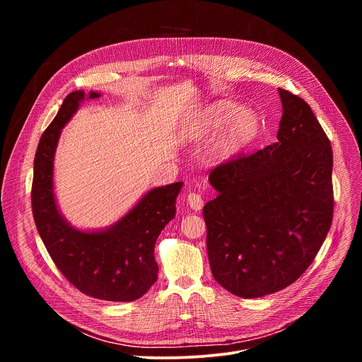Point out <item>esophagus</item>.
I'll return each mask as SVG.
<instances>
[{
    "label": "esophagus",
    "mask_w": 362,
    "mask_h": 362,
    "mask_svg": "<svg viewBox=\"0 0 362 362\" xmlns=\"http://www.w3.org/2000/svg\"><path fill=\"white\" fill-rule=\"evenodd\" d=\"M187 203L190 206V209L193 211H200L202 206H203V199L199 193H194V192H190L187 194Z\"/></svg>",
    "instance_id": "1"
}]
</instances>
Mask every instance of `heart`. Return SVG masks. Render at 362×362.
Returning a JSON list of instances; mask_svg holds the SVG:
<instances>
[{
	"label": "heart",
	"mask_w": 362,
	"mask_h": 362,
	"mask_svg": "<svg viewBox=\"0 0 362 362\" xmlns=\"http://www.w3.org/2000/svg\"><path fill=\"white\" fill-rule=\"evenodd\" d=\"M221 129L222 133L206 154L212 163H225L246 148L259 133V119L255 112L242 109L233 101L221 100L194 117L189 134L192 139H202Z\"/></svg>",
	"instance_id": "obj_1"
}]
</instances>
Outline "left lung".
I'll return each mask as SVG.
<instances>
[{
	"label": "left lung",
	"instance_id": "obj_1",
	"mask_svg": "<svg viewBox=\"0 0 362 362\" xmlns=\"http://www.w3.org/2000/svg\"><path fill=\"white\" fill-rule=\"evenodd\" d=\"M278 141L215 168L203 208L214 278L240 298L293 284L313 264L332 222V147L300 97L278 88Z\"/></svg>",
	"mask_w": 362,
	"mask_h": 362
}]
</instances>
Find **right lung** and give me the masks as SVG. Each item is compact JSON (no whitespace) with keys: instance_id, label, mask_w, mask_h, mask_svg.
Wrapping results in <instances>:
<instances>
[{"instance_id":"right-lung-1","label":"right lung","mask_w":362,"mask_h":362,"mask_svg":"<svg viewBox=\"0 0 362 362\" xmlns=\"http://www.w3.org/2000/svg\"><path fill=\"white\" fill-rule=\"evenodd\" d=\"M100 95L98 91L70 93L42 133L34 158L33 215L51 259L71 285L97 299L130 302L158 279L154 243L176 215L183 182L147 190L107 228L83 230L63 216L54 192V158L62 130L86 98Z\"/></svg>"}]
</instances>
